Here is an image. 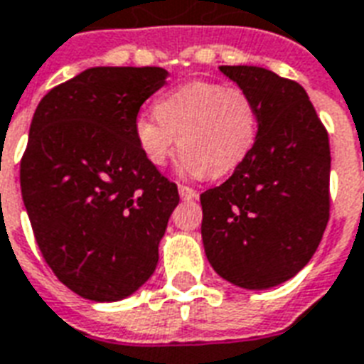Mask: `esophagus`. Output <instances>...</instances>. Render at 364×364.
Wrapping results in <instances>:
<instances>
[{
  "instance_id": "34e87169",
  "label": "esophagus",
  "mask_w": 364,
  "mask_h": 364,
  "mask_svg": "<svg viewBox=\"0 0 364 364\" xmlns=\"http://www.w3.org/2000/svg\"><path fill=\"white\" fill-rule=\"evenodd\" d=\"M179 196L183 200H194V198H198V193L194 188L187 187V185H179Z\"/></svg>"
}]
</instances>
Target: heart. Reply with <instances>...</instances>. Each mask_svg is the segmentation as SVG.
Masks as SVG:
<instances>
[{
    "instance_id": "b5f03b06",
    "label": "heart",
    "mask_w": 364,
    "mask_h": 364,
    "mask_svg": "<svg viewBox=\"0 0 364 364\" xmlns=\"http://www.w3.org/2000/svg\"><path fill=\"white\" fill-rule=\"evenodd\" d=\"M139 151L149 164H168L179 135V168L187 176L221 177L252 154L259 137V108L254 97L221 82H188L160 97L156 114L133 122Z\"/></svg>"
}]
</instances>
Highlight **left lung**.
I'll use <instances>...</instances> for the list:
<instances>
[{"instance_id": "obj_1", "label": "left lung", "mask_w": 364, "mask_h": 364, "mask_svg": "<svg viewBox=\"0 0 364 364\" xmlns=\"http://www.w3.org/2000/svg\"><path fill=\"white\" fill-rule=\"evenodd\" d=\"M259 108L256 149L200 194L208 262L225 281L263 290L311 259L330 219L328 132L305 90L259 66H219Z\"/></svg>"}]
</instances>
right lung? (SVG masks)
Segmentation results:
<instances>
[{"label": "right lung", "instance_id": "add662e5", "mask_svg": "<svg viewBox=\"0 0 364 364\" xmlns=\"http://www.w3.org/2000/svg\"><path fill=\"white\" fill-rule=\"evenodd\" d=\"M166 76L158 66L87 68L36 108L22 200L46 263L82 298H126L156 269L179 193L139 151L133 122Z\"/></svg>", "mask_w": 364, "mask_h": 364}]
</instances>
